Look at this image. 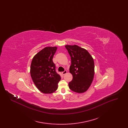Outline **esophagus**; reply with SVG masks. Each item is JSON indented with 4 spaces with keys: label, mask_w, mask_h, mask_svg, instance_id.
Listing matches in <instances>:
<instances>
[{
    "label": "esophagus",
    "mask_w": 128,
    "mask_h": 128,
    "mask_svg": "<svg viewBox=\"0 0 128 128\" xmlns=\"http://www.w3.org/2000/svg\"><path fill=\"white\" fill-rule=\"evenodd\" d=\"M67 73V70H64V72H62V74H63V75H65V74H66V73Z\"/></svg>",
    "instance_id": "obj_1"
}]
</instances>
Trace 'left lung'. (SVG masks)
Returning a JSON list of instances; mask_svg holds the SVG:
<instances>
[{"label": "left lung", "instance_id": "obj_1", "mask_svg": "<svg viewBox=\"0 0 128 128\" xmlns=\"http://www.w3.org/2000/svg\"><path fill=\"white\" fill-rule=\"evenodd\" d=\"M65 48L71 57L70 72L73 76L68 87L74 92H84L90 86L94 77V59L87 50L77 45H66Z\"/></svg>", "mask_w": 128, "mask_h": 128}]
</instances>
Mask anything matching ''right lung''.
Instances as JSON below:
<instances>
[{
	"mask_svg": "<svg viewBox=\"0 0 128 128\" xmlns=\"http://www.w3.org/2000/svg\"><path fill=\"white\" fill-rule=\"evenodd\" d=\"M56 49V46L44 48L34 56L31 62L32 79L38 89L44 94L55 92L61 79L53 61Z\"/></svg>",
	"mask_w": 128,
	"mask_h": 128,
	"instance_id": "add662e5",
	"label": "right lung"
}]
</instances>
